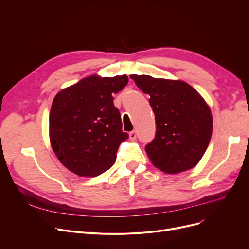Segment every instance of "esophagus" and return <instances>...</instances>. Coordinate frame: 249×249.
<instances>
[{"instance_id": "1", "label": "esophagus", "mask_w": 249, "mask_h": 249, "mask_svg": "<svg viewBox=\"0 0 249 249\" xmlns=\"http://www.w3.org/2000/svg\"><path fill=\"white\" fill-rule=\"evenodd\" d=\"M136 132L135 131H131V132H130L129 133V138L130 139H131V140H135L136 139Z\"/></svg>"}]
</instances>
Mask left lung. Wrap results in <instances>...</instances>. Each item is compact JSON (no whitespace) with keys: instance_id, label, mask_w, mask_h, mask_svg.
Masks as SVG:
<instances>
[{"instance_id":"obj_1","label":"left lung","mask_w":249,"mask_h":249,"mask_svg":"<svg viewBox=\"0 0 249 249\" xmlns=\"http://www.w3.org/2000/svg\"><path fill=\"white\" fill-rule=\"evenodd\" d=\"M155 115V138L145 146L152 164L166 174L189 171L210 142L213 118L204 98L186 82L131 74Z\"/></svg>"}]
</instances>
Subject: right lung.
Returning <instances> with one entry per match:
<instances>
[{
  "label": "right lung",
  "mask_w": 249,
  "mask_h": 249,
  "mask_svg": "<svg viewBox=\"0 0 249 249\" xmlns=\"http://www.w3.org/2000/svg\"><path fill=\"white\" fill-rule=\"evenodd\" d=\"M128 83L126 74H93L61 89L51 105L49 139L59 161L80 177H97L114 164L128 139L113 94Z\"/></svg>",
  "instance_id": "add662e5"
}]
</instances>
